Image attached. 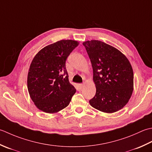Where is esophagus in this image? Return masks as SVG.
Instances as JSON below:
<instances>
[{
    "mask_svg": "<svg viewBox=\"0 0 152 152\" xmlns=\"http://www.w3.org/2000/svg\"><path fill=\"white\" fill-rule=\"evenodd\" d=\"M79 86H80V88H82L83 86H84V84H83V83H80V84H79Z\"/></svg>",
    "mask_w": 152,
    "mask_h": 152,
    "instance_id": "obj_1",
    "label": "esophagus"
}]
</instances>
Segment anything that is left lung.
Masks as SVG:
<instances>
[{
	"instance_id": "1",
	"label": "left lung",
	"mask_w": 152,
	"mask_h": 152,
	"mask_svg": "<svg viewBox=\"0 0 152 152\" xmlns=\"http://www.w3.org/2000/svg\"><path fill=\"white\" fill-rule=\"evenodd\" d=\"M93 69L96 94L91 106L104 113L121 110L131 98L134 75L130 61L118 49L98 40L83 42Z\"/></svg>"
}]
</instances>
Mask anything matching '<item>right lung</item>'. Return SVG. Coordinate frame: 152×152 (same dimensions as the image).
<instances>
[{"label":"right lung","mask_w":152,"mask_h":152,"mask_svg":"<svg viewBox=\"0 0 152 152\" xmlns=\"http://www.w3.org/2000/svg\"><path fill=\"white\" fill-rule=\"evenodd\" d=\"M79 44L73 40H61L42 48L33 58L27 89L39 110L55 113L69 105L76 89L69 81L66 61Z\"/></svg>","instance_id":"add662e5"}]
</instances>
